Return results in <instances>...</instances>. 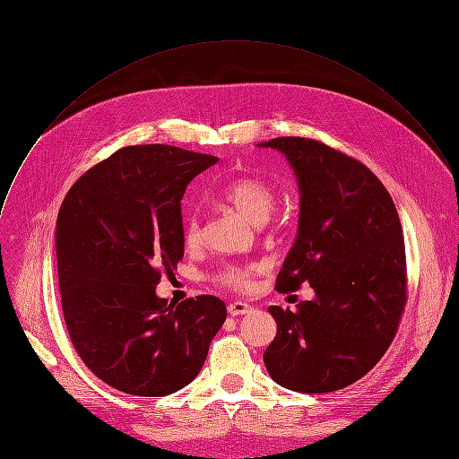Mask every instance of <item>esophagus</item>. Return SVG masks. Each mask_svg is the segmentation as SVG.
<instances>
[{"label": "esophagus", "mask_w": 459, "mask_h": 459, "mask_svg": "<svg viewBox=\"0 0 459 459\" xmlns=\"http://www.w3.org/2000/svg\"><path fill=\"white\" fill-rule=\"evenodd\" d=\"M251 312V307L247 302H243V300H234V302H230L229 304V314L230 316H246V314H249Z\"/></svg>", "instance_id": "34e87169"}]
</instances>
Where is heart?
Masks as SVG:
<instances>
[{
	"instance_id": "obj_1",
	"label": "heart",
	"mask_w": 459,
	"mask_h": 459,
	"mask_svg": "<svg viewBox=\"0 0 459 459\" xmlns=\"http://www.w3.org/2000/svg\"><path fill=\"white\" fill-rule=\"evenodd\" d=\"M221 201L239 212L243 218L255 225L265 223L277 206V192L269 182L256 177H243L234 180L221 192ZM201 223L195 213H188L182 225V238L188 247H197L201 243ZM260 265L251 264H229L218 271L216 281L234 290H246L251 286Z\"/></svg>"
}]
</instances>
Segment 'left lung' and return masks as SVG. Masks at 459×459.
Returning <instances> with one entry per match:
<instances>
[{
	"label": "left lung",
	"mask_w": 459,
	"mask_h": 459,
	"mask_svg": "<svg viewBox=\"0 0 459 459\" xmlns=\"http://www.w3.org/2000/svg\"><path fill=\"white\" fill-rule=\"evenodd\" d=\"M284 152L300 192L299 230L277 291L308 282L297 310L269 307L277 335L264 352L286 389L330 393L368 375L391 345L406 307V251L399 213L380 178L323 142H262Z\"/></svg>",
	"instance_id": "1"
}]
</instances>
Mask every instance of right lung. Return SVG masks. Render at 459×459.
Segmentation results:
<instances>
[{
  "label": "right lung",
  "mask_w": 459,
  "mask_h": 459,
  "mask_svg": "<svg viewBox=\"0 0 459 459\" xmlns=\"http://www.w3.org/2000/svg\"><path fill=\"white\" fill-rule=\"evenodd\" d=\"M218 162L173 145L116 151L90 168L58 210V288L72 343L105 384L164 396L201 371L225 302L157 297L162 271L185 256L180 201L194 177Z\"/></svg>",
  "instance_id": "add662e5"
}]
</instances>
